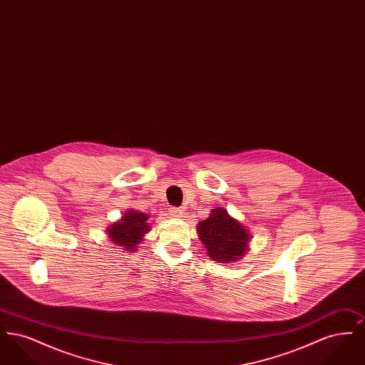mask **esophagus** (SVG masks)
Listing matches in <instances>:
<instances>
[{"label":"esophagus","mask_w":365,"mask_h":365,"mask_svg":"<svg viewBox=\"0 0 365 365\" xmlns=\"http://www.w3.org/2000/svg\"><path fill=\"white\" fill-rule=\"evenodd\" d=\"M170 215H171L173 217H182V216H183V210L180 208L171 207V208H170Z\"/></svg>","instance_id":"obj_1"}]
</instances>
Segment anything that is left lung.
<instances>
[{
	"label": "left lung",
	"instance_id": "obj_1",
	"mask_svg": "<svg viewBox=\"0 0 365 365\" xmlns=\"http://www.w3.org/2000/svg\"><path fill=\"white\" fill-rule=\"evenodd\" d=\"M197 231L209 259L222 264L241 260L253 238L249 228L232 217L223 207L212 209L209 217L197 225Z\"/></svg>",
	"mask_w": 365,
	"mask_h": 365
}]
</instances>
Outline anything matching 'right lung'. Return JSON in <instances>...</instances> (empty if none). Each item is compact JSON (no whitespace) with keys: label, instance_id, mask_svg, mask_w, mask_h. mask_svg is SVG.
I'll return each mask as SVG.
<instances>
[{"label":"right lung","instance_id":"right-lung-1","mask_svg":"<svg viewBox=\"0 0 365 365\" xmlns=\"http://www.w3.org/2000/svg\"><path fill=\"white\" fill-rule=\"evenodd\" d=\"M150 228L152 225L149 223V215L134 209H127L122 219L106 227V234L113 246H118L116 249L137 252L139 243L143 241L145 234H148Z\"/></svg>","mask_w":365,"mask_h":365}]
</instances>
